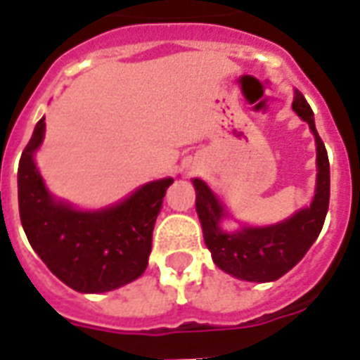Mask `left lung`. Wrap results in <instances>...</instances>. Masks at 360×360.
Segmentation results:
<instances>
[{
    "instance_id": "left-lung-1",
    "label": "left lung",
    "mask_w": 360,
    "mask_h": 360,
    "mask_svg": "<svg viewBox=\"0 0 360 360\" xmlns=\"http://www.w3.org/2000/svg\"><path fill=\"white\" fill-rule=\"evenodd\" d=\"M295 113L307 121L316 141V193L309 208H302L285 221L268 227H243L241 231L226 233L219 221L226 208L210 187L193 179L196 188V214L202 224L206 247L219 270L245 281H274L291 270L301 260L310 245L322 231L330 204V162L322 139L314 127V113L301 92H295Z\"/></svg>"
}]
</instances>
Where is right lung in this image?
<instances>
[{
	"label": "right lung",
	"instance_id": "obj_1",
	"mask_svg": "<svg viewBox=\"0 0 360 360\" xmlns=\"http://www.w3.org/2000/svg\"><path fill=\"white\" fill-rule=\"evenodd\" d=\"M44 117L20 156L19 214L30 247L53 276L81 293H103L141 278L148 266L152 231L173 179L152 181L123 202L98 212L75 210L50 195L36 169Z\"/></svg>",
	"mask_w": 360,
	"mask_h": 360
}]
</instances>
